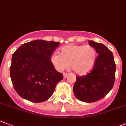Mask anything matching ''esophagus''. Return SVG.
I'll return each mask as SVG.
<instances>
[{"instance_id":"esophagus-1","label":"esophagus","mask_w":126,"mask_h":126,"mask_svg":"<svg viewBox=\"0 0 126 126\" xmlns=\"http://www.w3.org/2000/svg\"><path fill=\"white\" fill-rule=\"evenodd\" d=\"M63 75H64V78H65L67 76V73H63Z\"/></svg>"}]
</instances>
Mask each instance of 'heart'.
<instances>
[{"label": "heart", "instance_id": "heart-1", "mask_svg": "<svg viewBox=\"0 0 126 126\" xmlns=\"http://www.w3.org/2000/svg\"><path fill=\"white\" fill-rule=\"evenodd\" d=\"M96 59V52L89 45H66L59 49V55L54 53L51 62L59 71L68 66L77 74L84 75L93 69Z\"/></svg>", "mask_w": 126, "mask_h": 126}]
</instances>
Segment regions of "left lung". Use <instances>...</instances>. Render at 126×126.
Wrapping results in <instances>:
<instances>
[{
    "label": "left lung",
    "instance_id": "1",
    "mask_svg": "<svg viewBox=\"0 0 126 126\" xmlns=\"http://www.w3.org/2000/svg\"><path fill=\"white\" fill-rule=\"evenodd\" d=\"M98 55L93 69L85 76H77L73 92L80 101L94 102L104 98L113 88L115 80V64L112 52L106 46L89 41Z\"/></svg>",
    "mask_w": 126,
    "mask_h": 126
}]
</instances>
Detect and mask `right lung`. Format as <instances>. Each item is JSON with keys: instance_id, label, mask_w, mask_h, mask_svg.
Wrapping results in <instances>:
<instances>
[{"instance_id": "add662e5", "label": "right lung", "mask_w": 126, "mask_h": 126, "mask_svg": "<svg viewBox=\"0 0 126 126\" xmlns=\"http://www.w3.org/2000/svg\"><path fill=\"white\" fill-rule=\"evenodd\" d=\"M60 43L35 40L18 47L12 56L10 77L15 90L33 102H42L50 98L57 83L63 79L51 62V57Z\"/></svg>"}]
</instances>
